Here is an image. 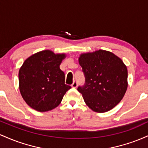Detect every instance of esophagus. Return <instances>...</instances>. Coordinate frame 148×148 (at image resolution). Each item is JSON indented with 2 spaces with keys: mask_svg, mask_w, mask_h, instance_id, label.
Masks as SVG:
<instances>
[{
  "mask_svg": "<svg viewBox=\"0 0 148 148\" xmlns=\"http://www.w3.org/2000/svg\"><path fill=\"white\" fill-rule=\"evenodd\" d=\"M72 86V87L74 88H76V87H77V82L74 81V82H73V84H72V86Z\"/></svg>",
  "mask_w": 148,
  "mask_h": 148,
  "instance_id": "obj_1",
  "label": "esophagus"
}]
</instances>
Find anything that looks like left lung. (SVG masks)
<instances>
[{
  "label": "left lung",
  "instance_id": "1",
  "mask_svg": "<svg viewBox=\"0 0 148 148\" xmlns=\"http://www.w3.org/2000/svg\"><path fill=\"white\" fill-rule=\"evenodd\" d=\"M79 63L86 83L77 90L86 105L97 113H105L118 105L128 86L127 68L121 58L99 49L81 53Z\"/></svg>",
  "mask_w": 148,
  "mask_h": 148
}]
</instances>
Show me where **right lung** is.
<instances>
[{
    "instance_id": "obj_1",
    "label": "right lung",
    "mask_w": 148,
    "mask_h": 148,
    "mask_svg": "<svg viewBox=\"0 0 148 148\" xmlns=\"http://www.w3.org/2000/svg\"><path fill=\"white\" fill-rule=\"evenodd\" d=\"M65 53L44 50L30 56L18 71L19 90L25 103L40 112L51 111L62 101L71 86L64 84L60 69Z\"/></svg>"
}]
</instances>
